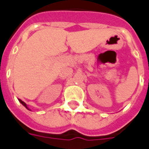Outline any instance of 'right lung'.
Listing matches in <instances>:
<instances>
[{
	"mask_svg": "<svg viewBox=\"0 0 149 149\" xmlns=\"http://www.w3.org/2000/svg\"><path fill=\"white\" fill-rule=\"evenodd\" d=\"M18 100H19V101H20V103H21V104H23V105H24V106L25 107H26L27 109H29V108H28V107H27L26 104H25V103H24V102H23V101H22V100H20V99Z\"/></svg>",
	"mask_w": 149,
	"mask_h": 149,
	"instance_id": "add662e5",
	"label": "right lung"
}]
</instances>
